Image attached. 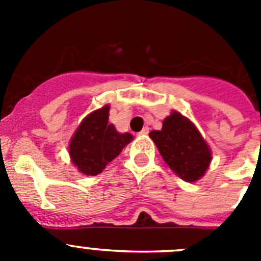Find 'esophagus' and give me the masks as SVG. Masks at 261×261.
I'll list each match as a JSON object with an SVG mask.
<instances>
[{
    "label": "esophagus",
    "mask_w": 261,
    "mask_h": 261,
    "mask_svg": "<svg viewBox=\"0 0 261 261\" xmlns=\"http://www.w3.org/2000/svg\"><path fill=\"white\" fill-rule=\"evenodd\" d=\"M147 133H149V128H147V126H144V128H142V130L140 133H138V135H141V136H146Z\"/></svg>",
    "instance_id": "1"
}]
</instances>
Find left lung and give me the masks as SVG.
Instances as JSON below:
<instances>
[{
    "label": "left lung",
    "mask_w": 261,
    "mask_h": 261,
    "mask_svg": "<svg viewBox=\"0 0 261 261\" xmlns=\"http://www.w3.org/2000/svg\"><path fill=\"white\" fill-rule=\"evenodd\" d=\"M163 161L187 183L200 180L212 162V150L197 126L180 112L172 111L161 130L149 133Z\"/></svg>",
    "instance_id": "1"
}]
</instances>
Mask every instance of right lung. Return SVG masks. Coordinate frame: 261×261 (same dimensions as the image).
Wrapping results in <instances>:
<instances>
[{
    "instance_id": "1",
    "label": "right lung",
    "mask_w": 261,
    "mask_h": 261,
    "mask_svg": "<svg viewBox=\"0 0 261 261\" xmlns=\"http://www.w3.org/2000/svg\"><path fill=\"white\" fill-rule=\"evenodd\" d=\"M110 105L90 112L85 117L69 142L71 163L81 174L95 176L116 158L124 146L133 140L130 133L117 132L108 123Z\"/></svg>"
}]
</instances>
